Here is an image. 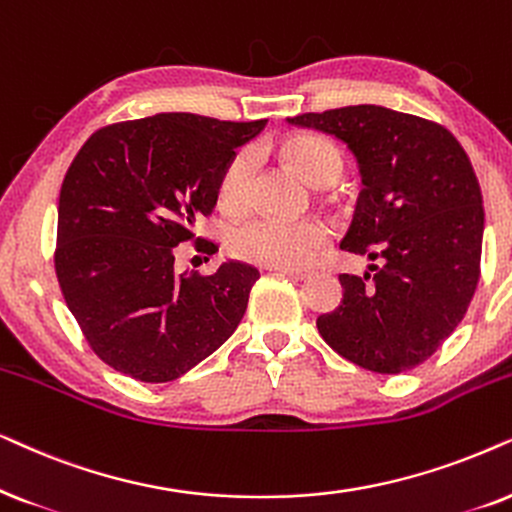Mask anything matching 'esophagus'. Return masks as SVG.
Wrapping results in <instances>:
<instances>
[{
    "label": "esophagus",
    "instance_id": "1",
    "mask_svg": "<svg viewBox=\"0 0 512 512\" xmlns=\"http://www.w3.org/2000/svg\"><path fill=\"white\" fill-rule=\"evenodd\" d=\"M274 271H281V274L295 278V281H306V278L313 274L311 269H274Z\"/></svg>",
    "mask_w": 512,
    "mask_h": 512
}]
</instances>
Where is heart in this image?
<instances>
[{
  "mask_svg": "<svg viewBox=\"0 0 512 512\" xmlns=\"http://www.w3.org/2000/svg\"><path fill=\"white\" fill-rule=\"evenodd\" d=\"M288 161L311 185L330 187L344 173V154L330 140L299 135L283 145ZM257 173V149L245 147L231 156L220 175L217 201L229 213H238L250 203ZM330 241V227L323 220H283L257 217L231 236V250L245 262L269 269H299Z\"/></svg>",
  "mask_w": 512,
  "mask_h": 512,
  "instance_id": "obj_1",
  "label": "heart"
}]
</instances>
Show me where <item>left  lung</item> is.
I'll use <instances>...</instances> for the list:
<instances>
[{
	"label": "left lung",
	"instance_id": "left-lung-1",
	"mask_svg": "<svg viewBox=\"0 0 512 512\" xmlns=\"http://www.w3.org/2000/svg\"><path fill=\"white\" fill-rule=\"evenodd\" d=\"M335 135L356 154L365 189L342 250L374 274H342L344 299L318 316L339 356L377 374L426 363L466 316L480 278V182L459 140L435 121L377 105L288 119Z\"/></svg>",
	"mask_w": 512,
	"mask_h": 512
}]
</instances>
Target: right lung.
Segmentation results:
<instances>
[{
  "instance_id": "add662e5",
  "label": "right lung",
  "mask_w": 512,
  "mask_h": 512,
  "mask_svg": "<svg viewBox=\"0 0 512 512\" xmlns=\"http://www.w3.org/2000/svg\"><path fill=\"white\" fill-rule=\"evenodd\" d=\"M267 119L220 121L189 112L102 126L60 187L53 262L88 346L147 384L173 381L220 349L241 323L260 271L241 262L177 274V245L213 213L220 175Z\"/></svg>"
}]
</instances>
